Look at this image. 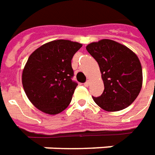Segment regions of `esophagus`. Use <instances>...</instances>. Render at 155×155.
<instances>
[{"instance_id": "1", "label": "esophagus", "mask_w": 155, "mask_h": 155, "mask_svg": "<svg viewBox=\"0 0 155 155\" xmlns=\"http://www.w3.org/2000/svg\"><path fill=\"white\" fill-rule=\"evenodd\" d=\"M88 85H89V81H87V82H86V83H85V84H84V86H85V87H88Z\"/></svg>"}]
</instances>
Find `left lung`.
<instances>
[{
    "mask_svg": "<svg viewBox=\"0 0 155 155\" xmlns=\"http://www.w3.org/2000/svg\"><path fill=\"white\" fill-rule=\"evenodd\" d=\"M86 49L100 66L104 89L96 104L107 111L128 107L139 94L143 84L140 61L129 48L111 39L88 44Z\"/></svg>",
    "mask_w": 155,
    "mask_h": 155,
    "instance_id": "obj_1",
    "label": "left lung"
}]
</instances>
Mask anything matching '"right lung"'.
<instances>
[{
  "mask_svg": "<svg viewBox=\"0 0 155 155\" xmlns=\"http://www.w3.org/2000/svg\"><path fill=\"white\" fill-rule=\"evenodd\" d=\"M82 45L57 39L41 45L29 55L22 71V87L39 110L56 115L69 105L78 86L71 80V59Z\"/></svg>",
  "mask_w": 155,
  "mask_h": 155,
  "instance_id": "1",
  "label": "right lung"
}]
</instances>
